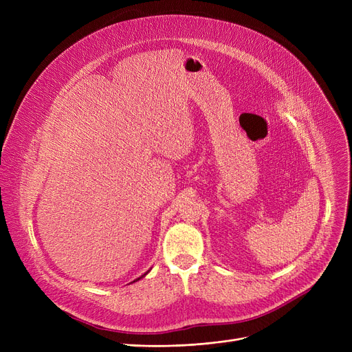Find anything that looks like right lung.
I'll list each match as a JSON object with an SVG mask.
<instances>
[{"mask_svg": "<svg viewBox=\"0 0 352 352\" xmlns=\"http://www.w3.org/2000/svg\"><path fill=\"white\" fill-rule=\"evenodd\" d=\"M146 274H148V271H146V272H145V274H144V275H141V276H140V278H137V280H135V281H138V280H141V278H142V276H145V275H146ZM135 281H133V283H135Z\"/></svg>", "mask_w": 352, "mask_h": 352, "instance_id": "add662e5", "label": "right lung"}]
</instances>
